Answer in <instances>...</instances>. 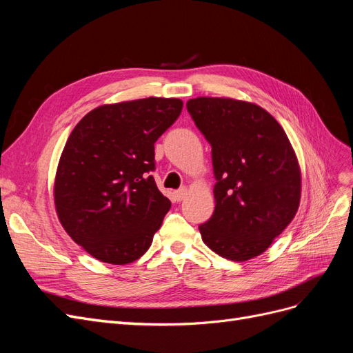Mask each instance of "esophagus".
Masks as SVG:
<instances>
[{"label":"esophagus","mask_w":353,"mask_h":353,"mask_svg":"<svg viewBox=\"0 0 353 353\" xmlns=\"http://www.w3.org/2000/svg\"><path fill=\"white\" fill-rule=\"evenodd\" d=\"M187 193H188V190H187V188H181V190L175 191V193H174V197H175V200H176V201H181V200H184V199H185Z\"/></svg>","instance_id":"34e87169"}]
</instances>
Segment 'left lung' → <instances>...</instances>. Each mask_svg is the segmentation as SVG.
Masks as SVG:
<instances>
[{
    "label": "left lung",
    "mask_w": 353,
    "mask_h": 353,
    "mask_svg": "<svg viewBox=\"0 0 353 353\" xmlns=\"http://www.w3.org/2000/svg\"><path fill=\"white\" fill-rule=\"evenodd\" d=\"M187 109L212 145L215 212L199 227L209 249L234 262L262 254L296 215L302 172L283 126L261 105L197 97Z\"/></svg>",
    "instance_id": "left-lung-1"
}]
</instances>
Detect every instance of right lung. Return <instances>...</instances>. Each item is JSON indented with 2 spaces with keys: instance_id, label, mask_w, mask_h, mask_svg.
<instances>
[{
  "instance_id": "right-lung-1",
  "label": "right lung",
  "mask_w": 353,
  "mask_h": 353,
  "mask_svg": "<svg viewBox=\"0 0 353 353\" xmlns=\"http://www.w3.org/2000/svg\"><path fill=\"white\" fill-rule=\"evenodd\" d=\"M183 105L160 97L103 104L73 128L56 170L54 206L61 227L92 258L126 265L152 245L170 209L148 175L154 143Z\"/></svg>"
}]
</instances>
